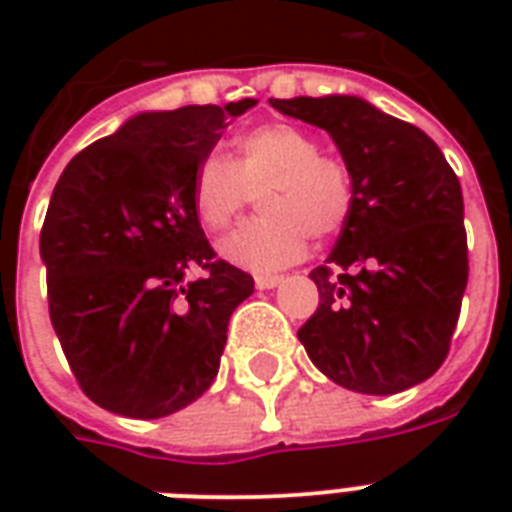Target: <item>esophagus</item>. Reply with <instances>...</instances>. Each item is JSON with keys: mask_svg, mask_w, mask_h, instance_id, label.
<instances>
[{"mask_svg": "<svg viewBox=\"0 0 512 512\" xmlns=\"http://www.w3.org/2000/svg\"><path fill=\"white\" fill-rule=\"evenodd\" d=\"M255 284L257 289H273L276 284H281V276H268V273H265V276H257Z\"/></svg>", "mask_w": 512, "mask_h": 512, "instance_id": "1", "label": "esophagus"}]
</instances>
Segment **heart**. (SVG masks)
I'll list each match as a JSON object with an SVG mask.
<instances>
[{"label": "heart", "instance_id": "1", "mask_svg": "<svg viewBox=\"0 0 512 512\" xmlns=\"http://www.w3.org/2000/svg\"><path fill=\"white\" fill-rule=\"evenodd\" d=\"M316 138L292 124H263L236 143V159L207 154L193 175V207L212 231H228L260 193L263 212L220 244L247 271H279L308 252V239L342 231L353 207L348 167L319 154Z\"/></svg>", "mask_w": 512, "mask_h": 512}]
</instances>
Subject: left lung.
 Here are the masks:
<instances>
[{"mask_svg": "<svg viewBox=\"0 0 512 512\" xmlns=\"http://www.w3.org/2000/svg\"><path fill=\"white\" fill-rule=\"evenodd\" d=\"M271 106L327 130L353 180L335 249L313 268L319 308L297 337L342 388L390 396L444 364L468 287L460 180L433 140L350 95Z\"/></svg>", "mask_w": 512, "mask_h": 512, "instance_id": "left-lung-1", "label": "left lung"}]
</instances>
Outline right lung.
<instances>
[{
    "instance_id": "1",
    "label": "right lung",
    "mask_w": 512,
    "mask_h": 512,
    "mask_svg": "<svg viewBox=\"0 0 512 512\" xmlns=\"http://www.w3.org/2000/svg\"><path fill=\"white\" fill-rule=\"evenodd\" d=\"M255 103L135 116L79 151L52 191L39 236L52 329L108 412L167 417L217 377L228 319L255 281L201 231L193 175L225 119Z\"/></svg>"
}]
</instances>
